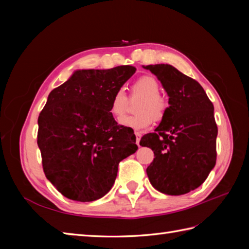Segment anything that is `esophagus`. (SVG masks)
Instances as JSON below:
<instances>
[{"mask_svg":"<svg viewBox=\"0 0 249 249\" xmlns=\"http://www.w3.org/2000/svg\"><path fill=\"white\" fill-rule=\"evenodd\" d=\"M135 135H136V144L137 146H140V142H141V137H142V134L141 133H135Z\"/></svg>","mask_w":249,"mask_h":249,"instance_id":"1","label":"esophagus"}]
</instances>
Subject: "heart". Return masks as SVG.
I'll list each match as a JSON object with an SVG mask.
<instances>
[{"label":"heart","instance_id":"obj_1","mask_svg":"<svg viewBox=\"0 0 249 249\" xmlns=\"http://www.w3.org/2000/svg\"><path fill=\"white\" fill-rule=\"evenodd\" d=\"M132 90L134 93L142 95V100L137 107L136 115H127L120 119V124L140 133L148 128L155 120H161L166 115L168 103L159 95L160 86L157 80L151 75H144L134 82ZM127 98L123 89L115 91L111 99L109 112L114 117H120L124 114Z\"/></svg>","mask_w":249,"mask_h":249}]
</instances>
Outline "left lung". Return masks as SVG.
Instances as JSON below:
<instances>
[{"mask_svg": "<svg viewBox=\"0 0 249 249\" xmlns=\"http://www.w3.org/2000/svg\"><path fill=\"white\" fill-rule=\"evenodd\" d=\"M154 73L169 96V107L155 133L142 137L155 158L147 168L153 187L181 196L204 182L216 162L217 126L214 107L199 82L170 65L142 66Z\"/></svg>", "mask_w": 249, "mask_h": 249, "instance_id": "obj_1", "label": "left lung"}]
</instances>
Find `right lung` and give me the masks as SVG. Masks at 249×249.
Listing matches in <instances>:
<instances>
[{
    "label": "right lung",
    "instance_id": "1",
    "mask_svg": "<svg viewBox=\"0 0 249 249\" xmlns=\"http://www.w3.org/2000/svg\"><path fill=\"white\" fill-rule=\"evenodd\" d=\"M133 66L75 70L50 92L38 117L37 144L46 178L70 200L101 199L115 182L121 160L137 150L134 132L109 112Z\"/></svg>",
    "mask_w": 249,
    "mask_h": 249
}]
</instances>
